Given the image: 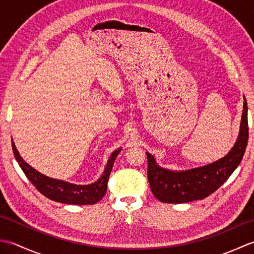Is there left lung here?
<instances>
[{"instance_id": "1", "label": "left lung", "mask_w": 254, "mask_h": 254, "mask_svg": "<svg viewBox=\"0 0 254 254\" xmlns=\"http://www.w3.org/2000/svg\"><path fill=\"white\" fill-rule=\"evenodd\" d=\"M244 110L239 135L229 153L214 163L187 170H170L160 167L155 157L147 155V178L156 198L163 203H188L210 195L227 181L244 157L249 137L248 106L244 96Z\"/></svg>"}]
</instances>
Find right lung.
<instances>
[{
  "mask_svg": "<svg viewBox=\"0 0 254 254\" xmlns=\"http://www.w3.org/2000/svg\"><path fill=\"white\" fill-rule=\"evenodd\" d=\"M12 147L16 160L24 171L28 180L36 187V189L41 194L48 198L59 203L74 204V205H89L96 204L104 197L107 192L108 179H109L112 166L117 156L121 152L122 147L112 152L109 159L107 161L105 170L97 181L89 183V185H75L67 181L53 179V178L42 175L41 172L32 168L26 161L21 158L17 148L12 138Z\"/></svg>",
  "mask_w": 254,
  "mask_h": 254,
  "instance_id": "right-lung-1",
  "label": "right lung"
}]
</instances>
